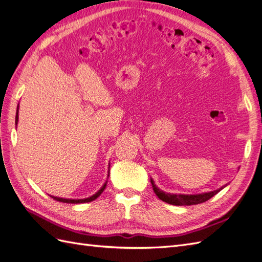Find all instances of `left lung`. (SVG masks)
<instances>
[{
  "label": "left lung",
  "mask_w": 262,
  "mask_h": 262,
  "mask_svg": "<svg viewBox=\"0 0 262 262\" xmlns=\"http://www.w3.org/2000/svg\"><path fill=\"white\" fill-rule=\"evenodd\" d=\"M150 184H152L154 192L160 199L168 204L172 205H193V204H200L205 201L210 200L213 195H215L219 191H221L223 187L214 190V191L207 192V193H200V194H171L162 191L161 189H158L155 185L154 181L150 179Z\"/></svg>",
  "instance_id": "8db88e82"
}]
</instances>
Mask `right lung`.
Listing matches in <instances>:
<instances>
[{
	"mask_svg": "<svg viewBox=\"0 0 262 262\" xmlns=\"http://www.w3.org/2000/svg\"><path fill=\"white\" fill-rule=\"evenodd\" d=\"M17 121H18V106H17L16 117H15V123L17 124ZM108 176H109V175H108ZM106 186H107V181L105 182V185L101 187V189L99 190V191H97L96 193L93 194V195H92V196H90V198H86V199H77V200H72V199H63V198L52 196V195H50V196L52 198V199L57 200V201H59V202H63V203H85V202H91V201H93V200H95V199H97V198H98V196L102 193V191H104V190H105Z\"/></svg>",
	"mask_w": 262,
	"mask_h": 262,
	"instance_id": "add662e5",
	"label": "right lung"
}]
</instances>
